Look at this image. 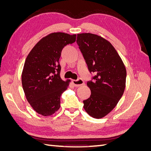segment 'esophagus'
<instances>
[{"mask_svg": "<svg viewBox=\"0 0 151 151\" xmlns=\"http://www.w3.org/2000/svg\"><path fill=\"white\" fill-rule=\"evenodd\" d=\"M72 83L76 87H79L84 84V82L83 79H79L77 80H72Z\"/></svg>", "mask_w": 151, "mask_h": 151, "instance_id": "34e87169", "label": "esophagus"}]
</instances>
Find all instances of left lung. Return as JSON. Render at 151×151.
<instances>
[{
  "label": "left lung",
  "mask_w": 151,
  "mask_h": 151,
  "mask_svg": "<svg viewBox=\"0 0 151 151\" xmlns=\"http://www.w3.org/2000/svg\"><path fill=\"white\" fill-rule=\"evenodd\" d=\"M77 43L94 81L87 83L91 91L83 101L84 108L95 118H101L111 111L124 93L127 71L122 58L108 40L92 33H81Z\"/></svg>",
  "instance_id": "obj_1"
}]
</instances>
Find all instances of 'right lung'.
Returning a JSON list of instances; mask_svg holds the SVG:
<instances>
[{
  "instance_id": "right-lung-1",
  "label": "right lung",
  "mask_w": 151,
  "mask_h": 151,
  "mask_svg": "<svg viewBox=\"0 0 151 151\" xmlns=\"http://www.w3.org/2000/svg\"><path fill=\"white\" fill-rule=\"evenodd\" d=\"M76 40V35L49 34L36 44L26 59L22 88L31 107L44 116L53 115L60 107V96L70 81L61 79L59 59L63 47Z\"/></svg>"
}]
</instances>
